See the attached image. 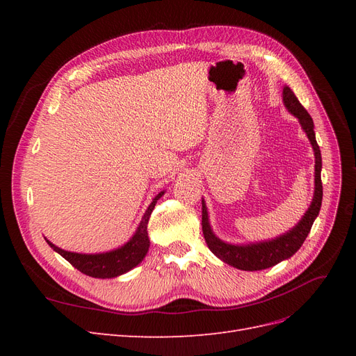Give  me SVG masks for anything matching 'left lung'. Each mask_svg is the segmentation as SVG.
I'll return each mask as SVG.
<instances>
[{
  "mask_svg": "<svg viewBox=\"0 0 356 356\" xmlns=\"http://www.w3.org/2000/svg\"><path fill=\"white\" fill-rule=\"evenodd\" d=\"M282 101L288 113L293 114L298 118V123L301 124L305 134L307 135L312 148H314L315 154V191L314 199L310 202V207L307 208L306 213L301 217V220L294 225L293 229L286 233L277 236L275 239H268L263 242H251V243H229L221 241L217 234L213 233L207 203L202 199V230L204 241L208 243V248L212 251L213 255H217L221 261L233 266L239 270H264V268L272 267L284 260H288L293 257L300 246L306 241L307 234L314 225V221L319 215L321 203H322V182H321V169H322V159H321V149L316 143L315 131H314V120L309 115V113L303 108L300 104L294 92L291 90L288 86H285L282 90Z\"/></svg>",
  "mask_w": 356,
  "mask_h": 356,
  "instance_id": "left-lung-1",
  "label": "left lung"
}]
</instances>
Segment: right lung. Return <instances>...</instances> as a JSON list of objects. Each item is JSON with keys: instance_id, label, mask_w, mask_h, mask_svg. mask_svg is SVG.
<instances>
[{"instance_id": "right-lung-1", "label": "right lung", "mask_w": 356, "mask_h": 356, "mask_svg": "<svg viewBox=\"0 0 356 356\" xmlns=\"http://www.w3.org/2000/svg\"><path fill=\"white\" fill-rule=\"evenodd\" d=\"M165 195V191H160L159 195L149 203L147 208L144 217L136 227L135 233L131 239H129L124 245L115 248V250L99 252V254H80V252H71L65 251L62 248L53 245L50 241L46 239V242L53 248V251L60 254L68 263H71L77 270L81 273L99 277V279H111L120 275H124L126 272L132 270L141 263L149 248V239L147 225L149 221V215H152L157 200Z\"/></svg>"}]
</instances>
